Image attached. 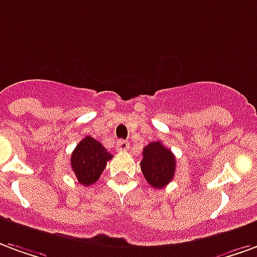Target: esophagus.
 Here are the masks:
<instances>
[{"mask_svg": "<svg viewBox=\"0 0 257 257\" xmlns=\"http://www.w3.org/2000/svg\"><path fill=\"white\" fill-rule=\"evenodd\" d=\"M130 148V142L124 141V140H120L117 141V151H127Z\"/></svg>", "mask_w": 257, "mask_h": 257, "instance_id": "1", "label": "esophagus"}]
</instances>
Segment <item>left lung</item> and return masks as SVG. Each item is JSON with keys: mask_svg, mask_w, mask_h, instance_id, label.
Returning <instances> with one entry per match:
<instances>
[{"mask_svg": "<svg viewBox=\"0 0 257 257\" xmlns=\"http://www.w3.org/2000/svg\"><path fill=\"white\" fill-rule=\"evenodd\" d=\"M175 156L162 142H151L142 152L141 170L147 182L155 189L167 186L175 174Z\"/></svg>", "mask_w": 257, "mask_h": 257, "instance_id": "1", "label": "left lung"}]
</instances>
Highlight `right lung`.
I'll return each mask as SVG.
<instances>
[{
  "mask_svg": "<svg viewBox=\"0 0 257 257\" xmlns=\"http://www.w3.org/2000/svg\"><path fill=\"white\" fill-rule=\"evenodd\" d=\"M112 155L93 137H85L71 155V168L78 182L90 186L98 181Z\"/></svg>",
  "mask_w": 257,
  "mask_h": 257,
  "instance_id": "obj_1",
  "label": "right lung"
}]
</instances>
